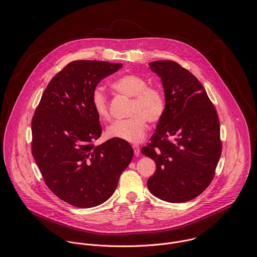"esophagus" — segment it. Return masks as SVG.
Listing matches in <instances>:
<instances>
[{
  "label": "esophagus",
  "instance_id": "34e87169",
  "mask_svg": "<svg viewBox=\"0 0 257 257\" xmlns=\"http://www.w3.org/2000/svg\"><path fill=\"white\" fill-rule=\"evenodd\" d=\"M133 148H134V151H135V155L139 156V155L141 154V147H140V146H138V145H134V146H133Z\"/></svg>",
  "mask_w": 257,
  "mask_h": 257
}]
</instances>
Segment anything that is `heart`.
Instances as JSON below:
<instances>
[{"label": "heart", "mask_w": 257, "mask_h": 257, "mask_svg": "<svg viewBox=\"0 0 257 257\" xmlns=\"http://www.w3.org/2000/svg\"><path fill=\"white\" fill-rule=\"evenodd\" d=\"M111 87L118 93L133 98L128 114L124 119H118L108 127L107 135L111 139H119L130 143L141 142L147 132V120L155 122L161 118L165 111V97L154 87H148L142 77L126 74L116 78ZM92 106L97 115L102 119L110 118L108 99L100 88L94 90L91 98Z\"/></svg>", "instance_id": "b5f03b06"}]
</instances>
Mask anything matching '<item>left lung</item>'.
Returning <instances> with one entry per match:
<instances>
[{"instance_id": "obj_1", "label": "left lung", "mask_w": 257, "mask_h": 257, "mask_svg": "<svg viewBox=\"0 0 257 257\" xmlns=\"http://www.w3.org/2000/svg\"><path fill=\"white\" fill-rule=\"evenodd\" d=\"M161 79L165 111L143 154L153 159L156 171L148 190L160 200L184 203L210 185L221 153L220 121L203 85L170 60L148 63Z\"/></svg>"}]
</instances>
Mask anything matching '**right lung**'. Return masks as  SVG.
Instances as JSON below:
<instances>
[{
  "label": "right lung",
  "mask_w": 257,
  "mask_h": 257,
  "mask_svg": "<svg viewBox=\"0 0 257 257\" xmlns=\"http://www.w3.org/2000/svg\"><path fill=\"white\" fill-rule=\"evenodd\" d=\"M122 67L78 60L45 88L32 121V152L47 187L77 208H92L113 194L134 149L119 139L95 146L102 134L91 98L97 85Z\"/></svg>",
  "instance_id": "right-lung-1"
}]
</instances>
